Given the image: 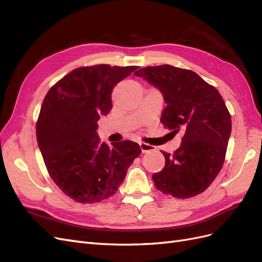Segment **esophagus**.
<instances>
[{
    "label": "esophagus",
    "mask_w": 262,
    "mask_h": 262,
    "mask_svg": "<svg viewBox=\"0 0 262 262\" xmlns=\"http://www.w3.org/2000/svg\"><path fill=\"white\" fill-rule=\"evenodd\" d=\"M140 147L143 153H146V152H149V150L154 149V146H152L150 144H147V143H143V142H141L140 143Z\"/></svg>",
    "instance_id": "esophagus-1"
}]
</instances>
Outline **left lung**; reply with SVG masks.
<instances>
[{"instance_id": "left-lung-1", "label": "left lung", "mask_w": 262, "mask_h": 262, "mask_svg": "<svg viewBox=\"0 0 262 262\" xmlns=\"http://www.w3.org/2000/svg\"><path fill=\"white\" fill-rule=\"evenodd\" d=\"M134 75L162 93L164 126L170 133L184 132L176 152H162L165 166L152 176L155 187L178 199L200 194L219 175L231 137V115L223 98L190 70L164 64L140 69Z\"/></svg>"}]
</instances>
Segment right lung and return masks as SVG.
Wrapping results in <instances>:
<instances>
[{"instance_id": "right-lung-1", "label": "right lung", "mask_w": 262, "mask_h": 262, "mask_svg": "<svg viewBox=\"0 0 262 262\" xmlns=\"http://www.w3.org/2000/svg\"><path fill=\"white\" fill-rule=\"evenodd\" d=\"M138 67L99 64L73 70L42 101L36 125L46 167L63 193L81 203L113 195L140 153L132 141L106 144L97 134L100 116L113 108L114 87Z\"/></svg>"}]
</instances>
